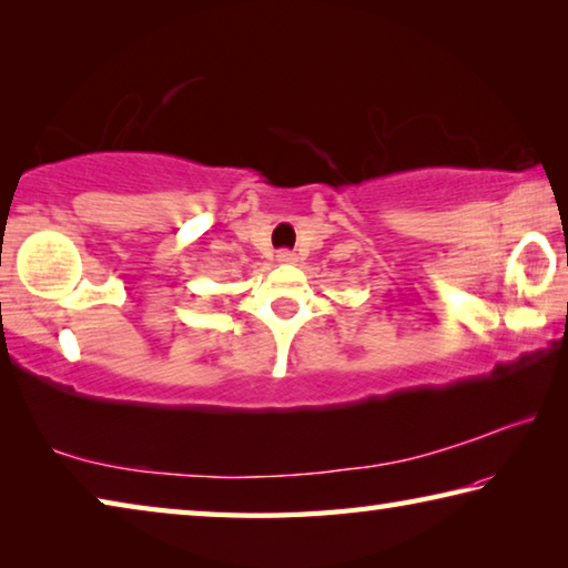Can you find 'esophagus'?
Instances as JSON below:
<instances>
[{"label":"esophagus","mask_w":568,"mask_h":568,"mask_svg":"<svg viewBox=\"0 0 568 568\" xmlns=\"http://www.w3.org/2000/svg\"><path fill=\"white\" fill-rule=\"evenodd\" d=\"M277 263H281V265H295L297 263V255L291 253V250H281V253H277Z\"/></svg>","instance_id":"esophagus-1"}]
</instances>
